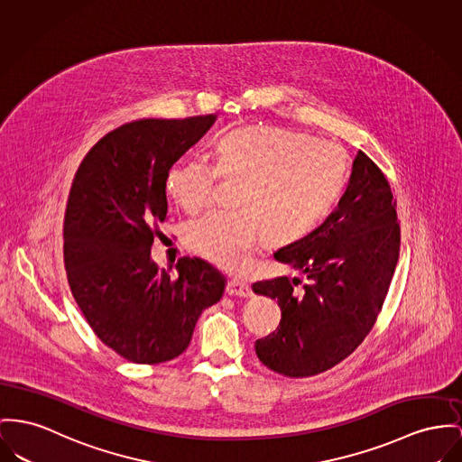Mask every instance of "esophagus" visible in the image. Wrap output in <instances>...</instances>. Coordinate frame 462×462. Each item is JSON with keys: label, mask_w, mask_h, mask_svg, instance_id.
Listing matches in <instances>:
<instances>
[{"label": "esophagus", "mask_w": 462, "mask_h": 462, "mask_svg": "<svg viewBox=\"0 0 462 462\" xmlns=\"http://www.w3.org/2000/svg\"><path fill=\"white\" fill-rule=\"evenodd\" d=\"M226 292L229 296H235V298H250L252 296V291H250V285L242 282V280H229L227 282V287H226Z\"/></svg>", "instance_id": "obj_1"}]
</instances>
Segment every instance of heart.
Instances as JSON below:
<instances>
[{"label": "heart", "instance_id": "obj_1", "mask_svg": "<svg viewBox=\"0 0 462 462\" xmlns=\"http://www.w3.org/2000/svg\"><path fill=\"white\" fill-rule=\"evenodd\" d=\"M217 177L236 180L233 210L212 212L187 227V245L229 272H242L264 238L283 245L305 236L338 201L348 155L333 142L278 125L224 133L214 166L194 157L166 173L168 196L189 214L212 201Z\"/></svg>", "mask_w": 462, "mask_h": 462}]
</instances>
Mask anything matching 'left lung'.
<instances>
[{
	"instance_id": "left-lung-1",
	"label": "left lung",
	"mask_w": 462,
	"mask_h": 462,
	"mask_svg": "<svg viewBox=\"0 0 462 462\" xmlns=\"http://www.w3.org/2000/svg\"><path fill=\"white\" fill-rule=\"evenodd\" d=\"M307 277H278L252 285L277 300V333L255 341L259 361L292 378L337 366L366 338L400 257V224L391 185L359 151L337 210L307 236L273 254Z\"/></svg>"
}]
</instances>
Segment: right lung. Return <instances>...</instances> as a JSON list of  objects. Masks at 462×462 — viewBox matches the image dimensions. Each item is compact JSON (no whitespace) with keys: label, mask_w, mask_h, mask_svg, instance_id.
Wrapping results in <instances>:
<instances>
[{"label":"right lung","mask_w":462,"mask_h":462,"mask_svg":"<svg viewBox=\"0 0 462 462\" xmlns=\"http://www.w3.org/2000/svg\"><path fill=\"white\" fill-rule=\"evenodd\" d=\"M217 116L142 119L103 136L80 162L64 216L69 289L96 337L124 359L157 365L179 357L226 278L203 259L175 272L151 257L168 212L166 173Z\"/></svg>","instance_id":"add662e5"}]
</instances>
